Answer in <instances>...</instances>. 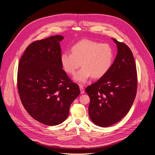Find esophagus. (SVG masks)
<instances>
[{"mask_svg": "<svg viewBox=\"0 0 155 155\" xmlns=\"http://www.w3.org/2000/svg\"><path fill=\"white\" fill-rule=\"evenodd\" d=\"M80 93L81 94H83L84 93V90L83 86H82L81 85H80Z\"/></svg>", "mask_w": 155, "mask_h": 155, "instance_id": "34e87169", "label": "esophagus"}]
</instances>
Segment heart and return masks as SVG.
Listing matches in <instances>:
<instances>
[{"mask_svg": "<svg viewBox=\"0 0 155 155\" xmlns=\"http://www.w3.org/2000/svg\"><path fill=\"white\" fill-rule=\"evenodd\" d=\"M71 50V53L61 55V62L64 71L72 75L81 65L82 69L74 77L75 81L80 83H84L91 77H104L111 68L114 59V51L109 45L90 40H80Z\"/></svg>", "mask_w": 155, "mask_h": 155, "instance_id": "1", "label": "heart"}]
</instances>
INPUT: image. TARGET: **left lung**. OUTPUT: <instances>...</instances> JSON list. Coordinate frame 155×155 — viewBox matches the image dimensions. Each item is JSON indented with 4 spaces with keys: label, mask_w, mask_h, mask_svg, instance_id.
<instances>
[{
    "label": "left lung",
    "mask_w": 155,
    "mask_h": 155,
    "mask_svg": "<svg viewBox=\"0 0 155 155\" xmlns=\"http://www.w3.org/2000/svg\"><path fill=\"white\" fill-rule=\"evenodd\" d=\"M112 39L117 44V54L111 68L85 90L90 98V119L101 127H108L120 121L129 111L137 91L133 54L126 44Z\"/></svg>",
    "instance_id": "1"
}]
</instances>
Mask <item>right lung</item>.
I'll list each match as a JSON object with an SVG mask.
<instances>
[{"label": "right lung", "instance_id": "add662e5", "mask_svg": "<svg viewBox=\"0 0 155 155\" xmlns=\"http://www.w3.org/2000/svg\"><path fill=\"white\" fill-rule=\"evenodd\" d=\"M62 35L35 41L26 48L18 71V88L21 101L28 114L48 126L62 123L69 108L79 96L77 84L62 70L60 58Z\"/></svg>", "mask_w": 155, "mask_h": 155}]
</instances>
